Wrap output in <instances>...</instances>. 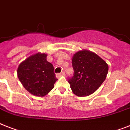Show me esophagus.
<instances>
[{"instance_id":"esophagus-1","label":"esophagus","mask_w":130,"mask_h":130,"mask_svg":"<svg viewBox=\"0 0 130 130\" xmlns=\"http://www.w3.org/2000/svg\"><path fill=\"white\" fill-rule=\"evenodd\" d=\"M65 75V71H62V72L60 73H57V74L56 75V76H57V77L59 78L61 76H63V75Z\"/></svg>"}]
</instances>
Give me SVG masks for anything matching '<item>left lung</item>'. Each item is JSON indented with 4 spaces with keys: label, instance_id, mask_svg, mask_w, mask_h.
I'll return each instance as SVG.
<instances>
[{
    "label": "left lung",
    "instance_id": "left-lung-1",
    "mask_svg": "<svg viewBox=\"0 0 130 130\" xmlns=\"http://www.w3.org/2000/svg\"><path fill=\"white\" fill-rule=\"evenodd\" d=\"M73 75L68 77L71 89L76 95L88 96L105 81L108 65L102 58L89 51H80L72 58Z\"/></svg>",
    "mask_w": 130,
    "mask_h": 130
}]
</instances>
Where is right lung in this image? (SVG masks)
<instances>
[{"mask_svg":"<svg viewBox=\"0 0 130 130\" xmlns=\"http://www.w3.org/2000/svg\"><path fill=\"white\" fill-rule=\"evenodd\" d=\"M18 77L28 92L43 97L54 87L57 79L54 67L47 61V55L37 53L30 56L19 65Z\"/></svg>","mask_w":130,"mask_h":130,"instance_id":"obj_1","label":"right lung"}]
</instances>
